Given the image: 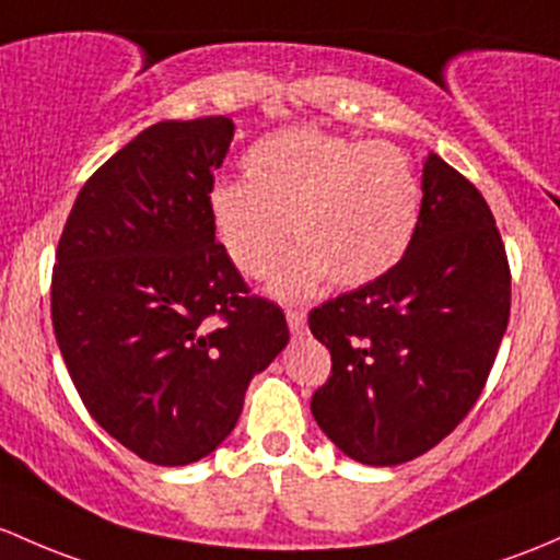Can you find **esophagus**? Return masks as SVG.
<instances>
[{"label":"esophagus","instance_id":"34e87169","mask_svg":"<svg viewBox=\"0 0 560 560\" xmlns=\"http://www.w3.org/2000/svg\"><path fill=\"white\" fill-rule=\"evenodd\" d=\"M287 325H290V332L292 335H300L305 329V314L298 308H290L287 311Z\"/></svg>","mask_w":560,"mask_h":560}]
</instances>
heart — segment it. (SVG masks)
I'll list each match as a JSON object with an SVG mask.
<instances>
[{
  "mask_svg": "<svg viewBox=\"0 0 560 560\" xmlns=\"http://www.w3.org/2000/svg\"><path fill=\"white\" fill-rule=\"evenodd\" d=\"M244 179L211 190V225L246 279L276 268L292 231L298 249L273 281L284 300L319 290L329 276L346 290L381 279L419 228V174L388 141L281 128L246 150Z\"/></svg>",
  "mask_w": 560,
  "mask_h": 560,
  "instance_id": "1",
  "label": "heart"
}]
</instances>
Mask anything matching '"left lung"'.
Listing matches in <instances>:
<instances>
[{"label": "left lung", "instance_id": "left-lung-1", "mask_svg": "<svg viewBox=\"0 0 560 560\" xmlns=\"http://www.w3.org/2000/svg\"><path fill=\"white\" fill-rule=\"evenodd\" d=\"M413 244L381 279L311 311L332 357L311 397L354 462L394 467L448 438L478 402L510 319V265L478 187L429 152Z\"/></svg>", "mask_w": 560, "mask_h": 560}]
</instances>
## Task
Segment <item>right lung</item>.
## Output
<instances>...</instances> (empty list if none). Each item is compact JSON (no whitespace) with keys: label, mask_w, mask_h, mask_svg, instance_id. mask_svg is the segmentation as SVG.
I'll list each match as a JSON object with an SVG mask.
<instances>
[{"label":"right lung","mask_w":560,"mask_h":560,"mask_svg":"<svg viewBox=\"0 0 560 560\" xmlns=\"http://www.w3.org/2000/svg\"><path fill=\"white\" fill-rule=\"evenodd\" d=\"M231 117L144 128L82 185L58 241L50 314L82 405L158 467L209 456L249 381L290 343L214 238Z\"/></svg>","instance_id":"1"}]
</instances>
